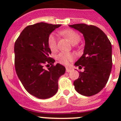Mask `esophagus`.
<instances>
[{"label": "esophagus", "instance_id": "obj_1", "mask_svg": "<svg viewBox=\"0 0 121 121\" xmlns=\"http://www.w3.org/2000/svg\"><path fill=\"white\" fill-rule=\"evenodd\" d=\"M71 70H72L71 69H70V68H66V72L69 73L70 72V71H71Z\"/></svg>", "mask_w": 121, "mask_h": 121}]
</instances>
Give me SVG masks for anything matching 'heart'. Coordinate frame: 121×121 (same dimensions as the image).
<instances>
[{"label": "heart", "instance_id": "1", "mask_svg": "<svg viewBox=\"0 0 121 121\" xmlns=\"http://www.w3.org/2000/svg\"><path fill=\"white\" fill-rule=\"evenodd\" d=\"M60 34L67 38L73 44L78 43L80 40V37L78 33L72 29L63 30L61 31ZM47 44L48 47L52 51H55L57 50V38L54 33H51L49 35L47 39ZM73 59V55L69 52H61L57 56L58 62L64 65H68Z\"/></svg>", "mask_w": 121, "mask_h": 121}]
</instances>
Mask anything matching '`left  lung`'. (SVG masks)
Instances as JSON below:
<instances>
[{
	"label": "left lung",
	"mask_w": 121,
	"mask_h": 121,
	"mask_svg": "<svg viewBox=\"0 0 121 121\" xmlns=\"http://www.w3.org/2000/svg\"><path fill=\"white\" fill-rule=\"evenodd\" d=\"M69 26L81 32L85 40L83 54L74 64L84 70L74 82V88L82 95H95L108 81L112 66V45L106 34L96 26L78 23Z\"/></svg>",
	"instance_id": "8db88e82"
}]
</instances>
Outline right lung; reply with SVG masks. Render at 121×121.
<instances>
[{"instance_id": "add662e5", "label": "right lung", "mask_w": 121, "mask_h": 121, "mask_svg": "<svg viewBox=\"0 0 121 121\" xmlns=\"http://www.w3.org/2000/svg\"><path fill=\"white\" fill-rule=\"evenodd\" d=\"M60 26L45 22L29 25L15 43L16 74L27 92L39 99L56 95L59 77L65 73V68L61 64L53 65L55 60L49 57L51 51L47 44L49 35ZM45 64L52 66L45 70Z\"/></svg>"}]
</instances>
